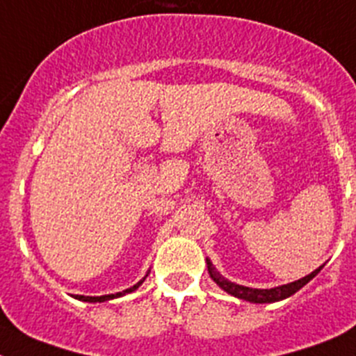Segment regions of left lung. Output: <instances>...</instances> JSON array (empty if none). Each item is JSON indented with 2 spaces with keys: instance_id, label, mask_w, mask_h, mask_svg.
<instances>
[{
  "instance_id": "obj_1",
  "label": "left lung",
  "mask_w": 356,
  "mask_h": 356,
  "mask_svg": "<svg viewBox=\"0 0 356 356\" xmlns=\"http://www.w3.org/2000/svg\"><path fill=\"white\" fill-rule=\"evenodd\" d=\"M321 267H323V265H321ZM321 267H318L316 270L311 272V274L305 275V277L298 279V281H293V283L270 288V290H260V288H249V286H242V284H235L232 283V281H228V279H225L223 275L219 274V272L212 267L211 260L207 258V268L212 281H214L221 290L227 291V293L234 295V297L237 298H242V300L253 302V304H272V302H279V300H283V298L291 297V295L297 293L302 286H305V284H307L309 281H311V279L321 270Z\"/></svg>"
}]
</instances>
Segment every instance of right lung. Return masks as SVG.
<instances>
[{
    "label": "right lung",
    "instance_id": "right-lung-1",
    "mask_svg": "<svg viewBox=\"0 0 356 356\" xmlns=\"http://www.w3.org/2000/svg\"><path fill=\"white\" fill-rule=\"evenodd\" d=\"M147 274H149V272H147ZM147 274H145V277H147ZM145 277H144V279H140V281H138L137 284H133V286H131V288H128V290H122V291H119V293L102 295V297H86V295H77V297H75V298H79V300H82V302H105V300H112V298L122 297V295H126V293H131V291H135V290H137V288L140 286L142 283H144V281H145Z\"/></svg>",
    "mask_w": 356,
    "mask_h": 356
}]
</instances>
